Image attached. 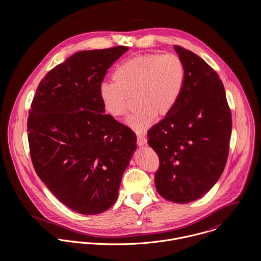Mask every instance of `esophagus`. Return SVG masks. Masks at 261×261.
Segmentation results:
<instances>
[{
  "label": "esophagus",
  "mask_w": 261,
  "mask_h": 261,
  "mask_svg": "<svg viewBox=\"0 0 261 261\" xmlns=\"http://www.w3.org/2000/svg\"><path fill=\"white\" fill-rule=\"evenodd\" d=\"M137 144H138V146H140V147L145 146V145L147 144V139H146V137H144L143 135H138V137H137Z\"/></svg>",
  "instance_id": "esophagus-1"
}]
</instances>
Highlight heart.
<instances>
[{
    "label": "heart",
    "instance_id": "heart-1",
    "mask_svg": "<svg viewBox=\"0 0 261 261\" xmlns=\"http://www.w3.org/2000/svg\"><path fill=\"white\" fill-rule=\"evenodd\" d=\"M185 65L175 53H145L116 66L112 82L99 86V97L107 113L121 118L134 96L136 111L126 124L136 133L147 132L156 115H166L177 105L185 84Z\"/></svg>",
    "mask_w": 261,
    "mask_h": 261
}]
</instances>
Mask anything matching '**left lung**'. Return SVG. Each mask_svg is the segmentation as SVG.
I'll return each instance as SVG.
<instances>
[{
	"mask_svg": "<svg viewBox=\"0 0 261 261\" xmlns=\"http://www.w3.org/2000/svg\"><path fill=\"white\" fill-rule=\"evenodd\" d=\"M174 48L185 65L184 88L175 108L148 132V143L160 160L159 194L185 204L206 194L223 173L232 117L217 72L192 51Z\"/></svg>",
	"mask_w": 261,
	"mask_h": 261,
	"instance_id": "1",
	"label": "left lung"
}]
</instances>
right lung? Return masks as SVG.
Instances as JSON below:
<instances>
[{
	"label": "right lung",
	"instance_id": "1",
	"mask_svg": "<svg viewBox=\"0 0 261 261\" xmlns=\"http://www.w3.org/2000/svg\"><path fill=\"white\" fill-rule=\"evenodd\" d=\"M125 46L79 51L40 81L27 121L38 177L83 215L110 209L137 149L135 133L105 113L99 86Z\"/></svg>",
	"mask_w": 261,
	"mask_h": 261
}]
</instances>
